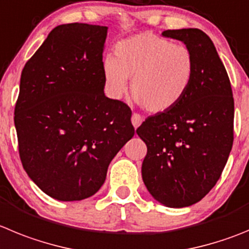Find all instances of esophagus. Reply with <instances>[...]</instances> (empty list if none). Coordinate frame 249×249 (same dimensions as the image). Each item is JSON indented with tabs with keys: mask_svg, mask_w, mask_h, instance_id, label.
Instances as JSON below:
<instances>
[{
	"mask_svg": "<svg viewBox=\"0 0 249 249\" xmlns=\"http://www.w3.org/2000/svg\"><path fill=\"white\" fill-rule=\"evenodd\" d=\"M131 121H132V124H133L134 128H138V127L142 124L143 117L141 115H138V113H133V115H132Z\"/></svg>",
	"mask_w": 249,
	"mask_h": 249,
	"instance_id": "esophagus-1",
	"label": "esophagus"
}]
</instances>
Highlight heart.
<instances>
[{
	"label": "heart",
	"instance_id": "heart-1",
	"mask_svg": "<svg viewBox=\"0 0 249 249\" xmlns=\"http://www.w3.org/2000/svg\"><path fill=\"white\" fill-rule=\"evenodd\" d=\"M102 74L112 99L123 96L132 79V96L148 112L163 113L174 108L190 90L195 58L186 45L143 32L118 43L115 56H105Z\"/></svg>",
	"mask_w": 249,
	"mask_h": 249
}]
</instances>
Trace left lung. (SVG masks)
I'll return each mask as SVG.
<instances>
[{
	"label": "left lung",
	"mask_w": 249,
	"mask_h": 249,
	"mask_svg": "<svg viewBox=\"0 0 249 249\" xmlns=\"http://www.w3.org/2000/svg\"><path fill=\"white\" fill-rule=\"evenodd\" d=\"M195 58L190 90L174 108L148 117L137 134L147 144L142 178L166 207L199 202L216 185L233 144L231 83L213 40L197 28L164 31Z\"/></svg>",
	"instance_id": "left-lung-1"
}]
</instances>
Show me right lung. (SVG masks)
I'll return each instance as SVG.
<instances>
[{
  "mask_svg": "<svg viewBox=\"0 0 249 249\" xmlns=\"http://www.w3.org/2000/svg\"><path fill=\"white\" fill-rule=\"evenodd\" d=\"M107 27L60 24L20 75L15 126L24 170L59 201L95 195L109 163L134 136L132 111L105 96Z\"/></svg>",
  "mask_w": 249,
  "mask_h": 249,
  "instance_id": "add662e5",
  "label": "right lung"
}]
</instances>
